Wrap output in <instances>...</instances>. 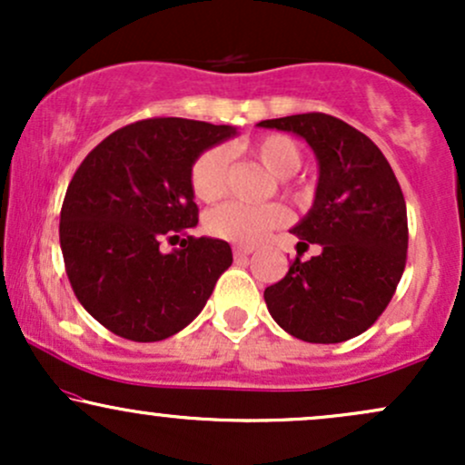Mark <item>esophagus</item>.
<instances>
[{
    "label": "esophagus",
    "instance_id": "1",
    "mask_svg": "<svg viewBox=\"0 0 465 465\" xmlns=\"http://www.w3.org/2000/svg\"><path fill=\"white\" fill-rule=\"evenodd\" d=\"M251 253H253V247H233V255H236L238 260L249 258Z\"/></svg>",
    "mask_w": 465,
    "mask_h": 465
}]
</instances>
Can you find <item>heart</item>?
I'll return each instance as SVG.
<instances>
[{
	"label": "heart",
	"mask_w": 465,
	"mask_h": 465,
	"mask_svg": "<svg viewBox=\"0 0 465 465\" xmlns=\"http://www.w3.org/2000/svg\"><path fill=\"white\" fill-rule=\"evenodd\" d=\"M251 157L277 177V185L286 192L291 199L303 203L311 196L306 185L291 181L302 165V151L291 137L286 135H264L251 142L247 146ZM227 151L221 146L207 148L196 157L190 170V185L194 196L203 203H214L227 190ZM286 223V210L277 203H262V205H244V203H225L205 216V229L214 238L227 242L251 244L260 242L271 229L282 227Z\"/></svg>",
	"instance_id": "1"
}]
</instances>
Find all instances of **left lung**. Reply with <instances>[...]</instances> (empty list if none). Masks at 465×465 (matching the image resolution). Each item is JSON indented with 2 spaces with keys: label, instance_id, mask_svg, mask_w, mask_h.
<instances>
[{
  "label": "left lung",
  "instance_id": "1",
  "mask_svg": "<svg viewBox=\"0 0 465 465\" xmlns=\"http://www.w3.org/2000/svg\"><path fill=\"white\" fill-rule=\"evenodd\" d=\"M258 126L303 137L319 163L311 212L292 227L319 253L292 260L264 291L266 308L308 343L354 339L389 306L407 264V203L396 174L381 148L339 117L300 114Z\"/></svg>",
  "mask_w": 465,
  "mask_h": 465
}]
</instances>
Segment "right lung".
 Masks as SVG:
<instances>
[{
	"instance_id": "obj_1",
	"label": "right lung",
	"mask_w": 465,
	"mask_h": 465,
	"mask_svg": "<svg viewBox=\"0 0 465 465\" xmlns=\"http://www.w3.org/2000/svg\"><path fill=\"white\" fill-rule=\"evenodd\" d=\"M233 135L227 124L153 117L111 133L78 165L58 236L69 284L106 330L163 341L210 300L233 260L225 240L188 236L173 253L159 244L196 227L192 163Z\"/></svg>"
}]
</instances>
